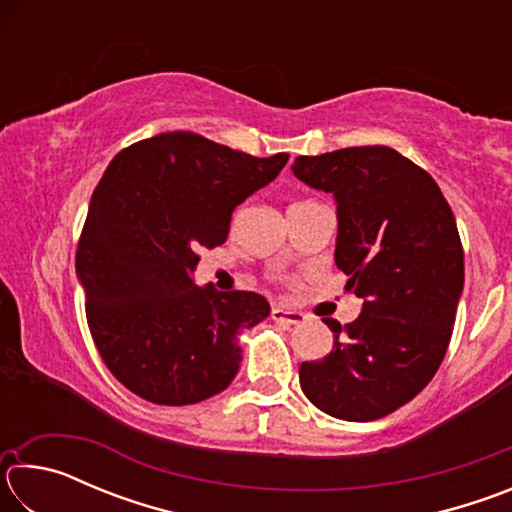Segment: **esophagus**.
<instances>
[{"label":"esophagus","instance_id":"1","mask_svg":"<svg viewBox=\"0 0 512 512\" xmlns=\"http://www.w3.org/2000/svg\"><path fill=\"white\" fill-rule=\"evenodd\" d=\"M271 318L275 323H282V325H300L305 323V314H300V311H293V309H284L280 305H275L271 309Z\"/></svg>","mask_w":512,"mask_h":512}]
</instances>
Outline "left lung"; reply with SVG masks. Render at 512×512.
<instances>
[{
	"label": "left lung",
	"instance_id": "obj_1",
	"mask_svg": "<svg viewBox=\"0 0 512 512\" xmlns=\"http://www.w3.org/2000/svg\"><path fill=\"white\" fill-rule=\"evenodd\" d=\"M293 173L334 194V259L363 298L345 327L323 318L334 348L302 363V393L332 418L379 420L429 384L449 348L465 275L454 212L436 180L388 146L300 155Z\"/></svg>",
	"mask_w": 512,
	"mask_h": 512
}]
</instances>
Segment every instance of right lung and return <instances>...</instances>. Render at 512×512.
<instances>
[{
    "label": "right lung",
    "instance_id": "1",
    "mask_svg": "<svg viewBox=\"0 0 512 512\" xmlns=\"http://www.w3.org/2000/svg\"><path fill=\"white\" fill-rule=\"evenodd\" d=\"M194 133L121 149L94 189L76 246L85 316L106 368L164 406L203 402L235 379L239 329L268 316L253 291L196 287L203 248L221 246L232 210L287 164Z\"/></svg>",
    "mask_w": 512,
    "mask_h": 512
}]
</instances>
